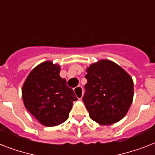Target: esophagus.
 Segmentation results:
<instances>
[{
  "label": "esophagus",
  "instance_id": "esophagus-1",
  "mask_svg": "<svg viewBox=\"0 0 155 155\" xmlns=\"http://www.w3.org/2000/svg\"><path fill=\"white\" fill-rule=\"evenodd\" d=\"M74 92H75V96H76V97H77L78 99L80 100L82 98L83 94H84L83 87H81V86H77V87L74 89Z\"/></svg>",
  "mask_w": 155,
  "mask_h": 155
}]
</instances>
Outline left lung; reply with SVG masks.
<instances>
[{"label":"left lung","instance_id":"left-lung-1","mask_svg":"<svg viewBox=\"0 0 155 155\" xmlns=\"http://www.w3.org/2000/svg\"><path fill=\"white\" fill-rule=\"evenodd\" d=\"M87 82L83 97L90 118L100 125H110L122 119L134 98L132 77L120 66L101 59L86 68Z\"/></svg>","mask_w":155,"mask_h":155}]
</instances>
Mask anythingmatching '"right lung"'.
<instances>
[{
    "instance_id": "obj_1",
    "label": "right lung",
    "mask_w": 155,
    "mask_h": 155,
    "mask_svg": "<svg viewBox=\"0 0 155 155\" xmlns=\"http://www.w3.org/2000/svg\"><path fill=\"white\" fill-rule=\"evenodd\" d=\"M59 73V64L45 61L30 71L21 88L26 109L42 125L48 127L68 120L73 101L77 100Z\"/></svg>"
}]
</instances>
